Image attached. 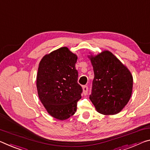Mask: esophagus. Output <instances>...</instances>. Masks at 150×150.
<instances>
[{
  "mask_svg": "<svg viewBox=\"0 0 150 150\" xmlns=\"http://www.w3.org/2000/svg\"><path fill=\"white\" fill-rule=\"evenodd\" d=\"M88 91V87L87 86H83V94H84V95H87Z\"/></svg>",
  "mask_w": 150,
  "mask_h": 150,
  "instance_id": "esophagus-1",
  "label": "esophagus"
}]
</instances>
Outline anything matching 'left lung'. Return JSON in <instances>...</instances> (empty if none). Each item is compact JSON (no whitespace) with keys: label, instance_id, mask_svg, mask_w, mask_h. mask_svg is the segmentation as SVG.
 I'll return each instance as SVG.
<instances>
[{"label":"left lung","instance_id":"obj_1","mask_svg":"<svg viewBox=\"0 0 150 150\" xmlns=\"http://www.w3.org/2000/svg\"><path fill=\"white\" fill-rule=\"evenodd\" d=\"M90 58L94 73L90 99L100 114H116L130 99L133 87L131 73L109 51Z\"/></svg>","mask_w":150,"mask_h":150}]
</instances>
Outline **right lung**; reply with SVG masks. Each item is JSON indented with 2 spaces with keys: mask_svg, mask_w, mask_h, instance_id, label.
Masks as SVG:
<instances>
[{
  "mask_svg": "<svg viewBox=\"0 0 150 150\" xmlns=\"http://www.w3.org/2000/svg\"><path fill=\"white\" fill-rule=\"evenodd\" d=\"M77 56L66 47L44 56L36 78L38 97L52 117L66 120L75 114L82 88L75 68Z\"/></svg>",
  "mask_w": 150,
  "mask_h": 150,
  "instance_id": "right-lung-1",
  "label": "right lung"
}]
</instances>
